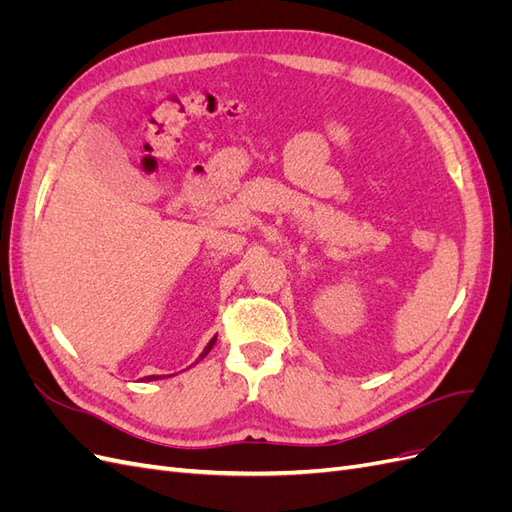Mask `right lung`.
<instances>
[{
	"label": "right lung",
	"instance_id": "right-lung-1",
	"mask_svg": "<svg viewBox=\"0 0 512 512\" xmlns=\"http://www.w3.org/2000/svg\"><path fill=\"white\" fill-rule=\"evenodd\" d=\"M215 339H218V337H211V339H209V344L205 346V350H203V352H200L198 361H200V359H205V356L209 354V350H211V348H213V344H215ZM198 361H196V363H198ZM145 380H147V382H151V380H162V376H145Z\"/></svg>",
	"mask_w": 512,
	"mask_h": 512
}]
</instances>
